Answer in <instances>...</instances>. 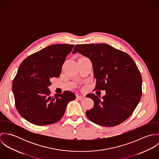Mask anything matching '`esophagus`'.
<instances>
[{
    "mask_svg": "<svg viewBox=\"0 0 159 159\" xmlns=\"http://www.w3.org/2000/svg\"><path fill=\"white\" fill-rule=\"evenodd\" d=\"M76 98L78 100H82L84 98V96H81V95H77L76 96Z\"/></svg>",
    "mask_w": 159,
    "mask_h": 159,
    "instance_id": "34e87169",
    "label": "esophagus"
}]
</instances>
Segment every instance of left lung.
Returning <instances> with one entry per match:
<instances>
[{
    "label": "left lung",
    "instance_id": "1",
    "mask_svg": "<svg viewBox=\"0 0 159 159\" xmlns=\"http://www.w3.org/2000/svg\"><path fill=\"white\" fill-rule=\"evenodd\" d=\"M88 57L92 64L96 86L105 90L100 98L93 93V107L86 114L92 122L113 127L127 119L134 111L142 94V78L133 59L127 53L105 43L76 45L72 52Z\"/></svg>",
    "mask_w": 159,
    "mask_h": 159
}]
</instances>
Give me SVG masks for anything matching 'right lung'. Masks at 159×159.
<instances>
[{
  "label": "right lung",
  "instance_id": "add662e5",
  "mask_svg": "<svg viewBox=\"0 0 159 159\" xmlns=\"http://www.w3.org/2000/svg\"><path fill=\"white\" fill-rule=\"evenodd\" d=\"M73 45L48 46L25 59L12 83L16 108L28 122L46 125L59 121L69 102L76 98L70 91L50 95L51 79L60 76Z\"/></svg>",
  "mask_w": 159,
  "mask_h": 159
}]
</instances>
